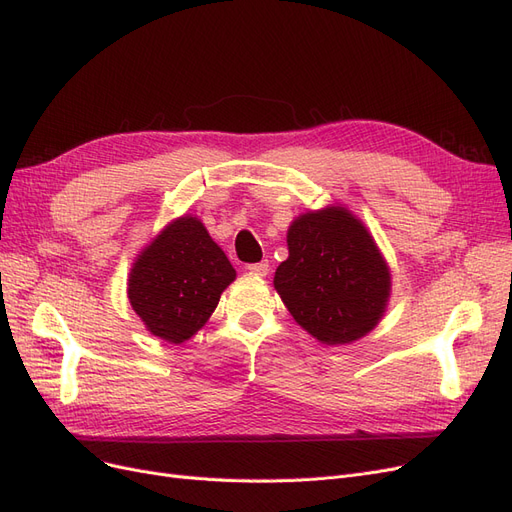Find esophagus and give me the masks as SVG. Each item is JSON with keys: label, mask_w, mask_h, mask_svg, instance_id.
<instances>
[{"label": "esophagus", "mask_w": 512, "mask_h": 512, "mask_svg": "<svg viewBox=\"0 0 512 512\" xmlns=\"http://www.w3.org/2000/svg\"><path fill=\"white\" fill-rule=\"evenodd\" d=\"M247 271L254 273V275H260L265 277L269 273V262L262 260V262H254V265H247Z\"/></svg>", "instance_id": "1"}]
</instances>
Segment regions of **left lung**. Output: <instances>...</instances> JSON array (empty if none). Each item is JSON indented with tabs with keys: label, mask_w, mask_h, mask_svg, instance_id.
<instances>
[{
	"label": "left lung",
	"mask_w": 512,
	"mask_h": 512,
	"mask_svg": "<svg viewBox=\"0 0 512 512\" xmlns=\"http://www.w3.org/2000/svg\"><path fill=\"white\" fill-rule=\"evenodd\" d=\"M273 286L292 318L327 346L350 344L384 316L391 271L374 237L346 207L299 215Z\"/></svg>",
	"instance_id": "1"
}]
</instances>
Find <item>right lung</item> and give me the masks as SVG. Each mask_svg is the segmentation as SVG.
<instances>
[{
  "mask_svg": "<svg viewBox=\"0 0 512 512\" xmlns=\"http://www.w3.org/2000/svg\"><path fill=\"white\" fill-rule=\"evenodd\" d=\"M237 271L198 218L170 222L134 260L128 299L147 331L183 344L205 327Z\"/></svg>",
  "mask_w": 512,
  "mask_h": 512,
  "instance_id": "obj_1",
  "label": "right lung"
}]
</instances>
